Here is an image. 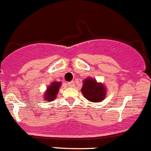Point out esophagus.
<instances>
[{
	"mask_svg": "<svg viewBox=\"0 0 151 151\" xmlns=\"http://www.w3.org/2000/svg\"><path fill=\"white\" fill-rule=\"evenodd\" d=\"M68 86H70V87H73V86H74V81L68 82Z\"/></svg>",
	"mask_w": 151,
	"mask_h": 151,
	"instance_id": "1",
	"label": "esophagus"
}]
</instances>
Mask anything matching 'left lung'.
<instances>
[{"label":"left lung","instance_id":"left-lung-1","mask_svg":"<svg viewBox=\"0 0 151 151\" xmlns=\"http://www.w3.org/2000/svg\"><path fill=\"white\" fill-rule=\"evenodd\" d=\"M81 92L86 100L92 103H98L105 99L107 90L104 83L88 77L83 79Z\"/></svg>","mask_w":151,"mask_h":151}]
</instances>
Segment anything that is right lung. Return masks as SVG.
Returning <instances> with one entry per match:
<instances>
[{
  "instance_id": "1",
  "label": "right lung",
  "mask_w": 151,
  "mask_h": 151,
  "mask_svg": "<svg viewBox=\"0 0 151 151\" xmlns=\"http://www.w3.org/2000/svg\"><path fill=\"white\" fill-rule=\"evenodd\" d=\"M62 86V82L53 81L49 86L46 88L45 92L43 94V100L44 101H53L57 97L59 89Z\"/></svg>"
}]
</instances>
